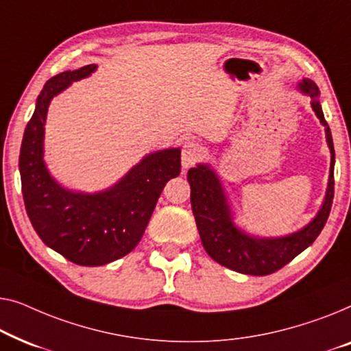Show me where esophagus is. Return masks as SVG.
<instances>
[{
	"label": "esophagus",
	"instance_id": "esophagus-1",
	"mask_svg": "<svg viewBox=\"0 0 351 351\" xmlns=\"http://www.w3.org/2000/svg\"><path fill=\"white\" fill-rule=\"evenodd\" d=\"M202 154H204V149L197 141H186L182 145V151H181V164L182 169H189L195 164L197 160L200 159Z\"/></svg>",
	"mask_w": 351,
	"mask_h": 351
}]
</instances>
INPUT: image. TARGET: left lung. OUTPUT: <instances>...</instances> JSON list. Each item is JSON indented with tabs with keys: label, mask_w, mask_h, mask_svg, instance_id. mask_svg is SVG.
<instances>
[{
	"label": "left lung",
	"mask_w": 351,
	"mask_h": 351,
	"mask_svg": "<svg viewBox=\"0 0 351 351\" xmlns=\"http://www.w3.org/2000/svg\"><path fill=\"white\" fill-rule=\"evenodd\" d=\"M298 90L310 97V105L315 114L324 125L326 143L330 151L329 180L326 195L315 218L302 229L283 237L251 235L235 224L234 211L230 210L229 199L218 173L210 164H197L187 171L191 184V206L195 216L202 245L216 263L224 267L245 275L274 274L317 240L319 232L328 221L334 199V143L328 122L319 103L317 84L310 79H302Z\"/></svg>",
	"instance_id": "left-lung-1"
}]
</instances>
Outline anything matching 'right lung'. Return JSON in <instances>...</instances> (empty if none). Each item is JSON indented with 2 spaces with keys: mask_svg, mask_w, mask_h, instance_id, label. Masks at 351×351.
I'll list each match as a JSON object with an SVG mask.
<instances>
[{
  "mask_svg": "<svg viewBox=\"0 0 351 351\" xmlns=\"http://www.w3.org/2000/svg\"><path fill=\"white\" fill-rule=\"evenodd\" d=\"M95 70L97 65H87L63 71L44 84L19 157L23 202L33 229L49 248L87 267L112 263L135 248L167 181L181 171V149L169 147L146 154L105 191L68 189L51 175L44 162L49 105Z\"/></svg>",
  "mask_w": 351,
  "mask_h": 351,
  "instance_id": "add662e5",
  "label": "right lung"
}]
</instances>
